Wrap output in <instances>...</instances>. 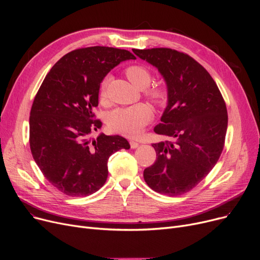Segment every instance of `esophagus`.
Returning a JSON list of instances; mask_svg holds the SVG:
<instances>
[{"label":"esophagus","mask_w":260,"mask_h":260,"mask_svg":"<svg viewBox=\"0 0 260 260\" xmlns=\"http://www.w3.org/2000/svg\"><path fill=\"white\" fill-rule=\"evenodd\" d=\"M129 144H131V147H132V148H137V147L139 146V143L136 142V141H131Z\"/></svg>","instance_id":"obj_1"}]
</instances>
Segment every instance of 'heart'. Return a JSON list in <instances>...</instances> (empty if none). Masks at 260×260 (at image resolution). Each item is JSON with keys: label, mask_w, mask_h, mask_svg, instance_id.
<instances>
[{"label": "heart", "mask_w": 260, "mask_h": 260, "mask_svg": "<svg viewBox=\"0 0 260 260\" xmlns=\"http://www.w3.org/2000/svg\"><path fill=\"white\" fill-rule=\"evenodd\" d=\"M127 79L139 89H144L151 83L152 76L146 67L142 65H132L125 70ZM108 78H105L100 85L99 95L101 99L106 97V87ZM147 95L157 103H165L168 98L167 89L154 87L147 91ZM152 118V111L145 104H136L128 107L117 108L108 116V125L114 132L135 137L139 135L147 122Z\"/></svg>", "instance_id": "heart-1"}]
</instances>
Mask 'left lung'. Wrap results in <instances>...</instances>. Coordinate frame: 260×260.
Listing matches in <instances>:
<instances>
[{"mask_svg": "<svg viewBox=\"0 0 260 260\" xmlns=\"http://www.w3.org/2000/svg\"><path fill=\"white\" fill-rule=\"evenodd\" d=\"M133 51L157 68L168 89V104L154 132L171 140L152 144L157 159L144 170V180L157 193L184 194L221 155L228 128L224 100L206 68L188 54L171 48Z\"/></svg>", "mask_w": 260, "mask_h": 260, "instance_id": "1", "label": "left lung"}]
</instances>
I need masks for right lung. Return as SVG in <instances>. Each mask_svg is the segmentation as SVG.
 Masks as SVG:
<instances>
[{"instance_id": "obj_1", "label": "right lung", "mask_w": 260, "mask_h": 260, "mask_svg": "<svg viewBox=\"0 0 260 260\" xmlns=\"http://www.w3.org/2000/svg\"><path fill=\"white\" fill-rule=\"evenodd\" d=\"M136 57L125 49L93 46L73 50L52 66L36 94L29 117L32 157L45 178L64 195L84 197L100 189L107 160L128 141L100 134L93 120L100 84L114 67Z\"/></svg>"}]
</instances>
